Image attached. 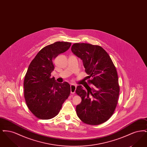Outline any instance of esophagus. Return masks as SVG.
<instances>
[{
  "label": "esophagus",
  "mask_w": 147,
  "mask_h": 147,
  "mask_svg": "<svg viewBox=\"0 0 147 147\" xmlns=\"http://www.w3.org/2000/svg\"><path fill=\"white\" fill-rule=\"evenodd\" d=\"M76 88H77V86L76 85H73V84L70 85V92L73 94H74Z\"/></svg>",
  "instance_id": "1"
}]
</instances>
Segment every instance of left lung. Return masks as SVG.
Instances as JSON below:
<instances>
[{
    "label": "left lung",
    "instance_id": "1",
    "mask_svg": "<svg viewBox=\"0 0 147 147\" xmlns=\"http://www.w3.org/2000/svg\"><path fill=\"white\" fill-rule=\"evenodd\" d=\"M72 52L83 62L88 75V84L92 86H77L76 92L82 98L76 107L77 116L86 124L98 125L110 119L118 102L119 86L116 68L105 49L98 45L77 43Z\"/></svg>",
    "mask_w": 147,
    "mask_h": 147
}]
</instances>
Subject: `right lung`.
Here are the masks:
<instances>
[{
	"label": "right lung",
	"mask_w": 147,
	"mask_h": 147,
	"mask_svg": "<svg viewBox=\"0 0 147 147\" xmlns=\"http://www.w3.org/2000/svg\"><path fill=\"white\" fill-rule=\"evenodd\" d=\"M70 46V42L59 41L46 46L28 66L24 82V97L28 109L38 119L55 117L70 95V85L56 82L51 74L55 68L53 60Z\"/></svg>",
	"instance_id": "add662e5"
}]
</instances>
